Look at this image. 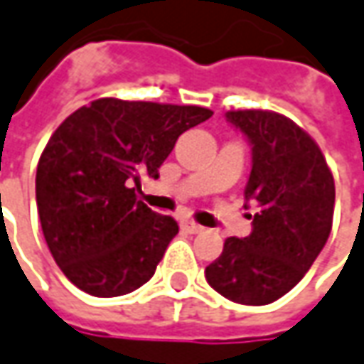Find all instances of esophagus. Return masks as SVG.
Listing matches in <instances>:
<instances>
[{"label": "esophagus", "mask_w": 364, "mask_h": 364, "mask_svg": "<svg viewBox=\"0 0 364 364\" xmlns=\"http://www.w3.org/2000/svg\"><path fill=\"white\" fill-rule=\"evenodd\" d=\"M180 226H182V230H186V232L190 234H200L204 232V226H200V224H196L194 220H182L180 222Z\"/></svg>", "instance_id": "1"}]
</instances>
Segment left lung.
I'll return each instance as SVG.
<instances>
[{
  "label": "left lung",
  "mask_w": 364,
  "mask_h": 364,
  "mask_svg": "<svg viewBox=\"0 0 364 364\" xmlns=\"http://www.w3.org/2000/svg\"><path fill=\"white\" fill-rule=\"evenodd\" d=\"M226 119L252 146L245 198L258 212L252 232L226 238L204 274L228 301L262 306L296 287L321 255L333 228L335 180L316 142L287 116L236 109Z\"/></svg>",
  "instance_id": "left-lung-1"
}]
</instances>
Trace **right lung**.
I'll list each match as a JSON object with an SVG mask.
<instances>
[{
    "mask_svg": "<svg viewBox=\"0 0 364 364\" xmlns=\"http://www.w3.org/2000/svg\"><path fill=\"white\" fill-rule=\"evenodd\" d=\"M210 116L200 106L100 97L51 134L36 200L51 256L77 289L109 299L152 279L178 224L136 198L140 174L158 178L178 136Z\"/></svg>",
    "mask_w": 364,
    "mask_h": 364,
    "instance_id": "right-lung-1",
    "label": "right lung"
}]
</instances>
